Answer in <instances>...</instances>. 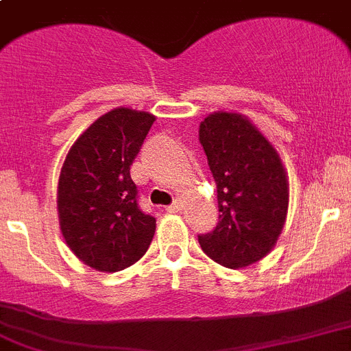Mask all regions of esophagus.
Here are the masks:
<instances>
[{"label": "esophagus", "instance_id": "obj_1", "mask_svg": "<svg viewBox=\"0 0 351 351\" xmlns=\"http://www.w3.org/2000/svg\"><path fill=\"white\" fill-rule=\"evenodd\" d=\"M166 210H168L169 213H176V211L182 210V203H180V201H175V203L169 204V206L166 208Z\"/></svg>", "mask_w": 351, "mask_h": 351}]
</instances>
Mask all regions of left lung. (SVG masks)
<instances>
[{"label": "left lung", "instance_id": "1", "mask_svg": "<svg viewBox=\"0 0 351 351\" xmlns=\"http://www.w3.org/2000/svg\"><path fill=\"white\" fill-rule=\"evenodd\" d=\"M199 141L217 183L219 223L199 234L204 254L238 269L261 261L282 234L289 182L273 145L238 113H211L199 125Z\"/></svg>", "mask_w": 351, "mask_h": 351}]
</instances>
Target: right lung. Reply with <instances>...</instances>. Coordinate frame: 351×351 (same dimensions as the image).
<instances>
[{
    "mask_svg": "<svg viewBox=\"0 0 351 351\" xmlns=\"http://www.w3.org/2000/svg\"><path fill=\"white\" fill-rule=\"evenodd\" d=\"M156 117L115 108L99 117L69 148L58 185L62 236L84 264L115 273L140 261L156 219L138 204L132 160Z\"/></svg>",
    "mask_w": 351,
    "mask_h": 351,
    "instance_id": "1",
    "label": "right lung"
}]
</instances>
